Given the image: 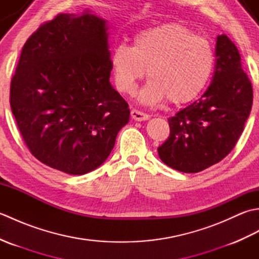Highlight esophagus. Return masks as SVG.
I'll use <instances>...</instances> for the list:
<instances>
[{
  "instance_id": "1",
  "label": "esophagus",
  "mask_w": 259,
  "mask_h": 259,
  "mask_svg": "<svg viewBox=\"0 0 259 259\" xmlns=\"http://www.w3.org/2000/svg\"><path fill=\"white\" fill-rule=\"evenodd\" d=\"M131 118H133L136 121H145V120L149 119V115H148L145 112L139 111V110L133 109V110H131Z\"/></svg>"
}]
</instances>
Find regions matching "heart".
<instances>
[{
    "label": "heart",
    "instance_id": "b5f03b06",
    "mask_svg": "<svg viewBox=\"0 0 259 259\" xmlns=\"http://www.w3.org/2000/svg\"><path fill=\"white\" fill-rule=\"evenodd\" d=\"M111 69L117 89L133 93L147 74L150 80L141 90L142 103L164 99L185 104L194 100L210 79L214 52L206 37L183 24L164 23L137 33L134 45L121 42L111 52Z\"/></svg>",
    "mask_w": 259,
    "mask_h": 259
}]
</instances>
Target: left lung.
<instances>
[{"instance_id": "1", "label": "left lung", "mask_w": 259, "mask_h": 259, "mask_svg": "<svg viewBox=\"0 0 259 259\" xmlns=\"http://www.w3.org/2000/svg\"><path fill=\"white\" fill-rule=\"evenodd\" d=\"M230 38L218 35L210 85L198 101L168 119L170 135L158 148L161 160L186 174L202 171L233 150L252 106V87Z\"/></svg>"}]
</instances>
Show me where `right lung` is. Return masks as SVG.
<instances>
[{"mask_svg":"<svg viewBox=\"0 0 259 259\" xmlns=\"http://www.w3.org/2000/svg\"><path fill=\"white\" fill-rule=\"evenodd\" d=\"M106 20L58 14L27 38L11 80L10 104L37 160L69 175L98 168L130 109L110 83Z\"/></svg>","mask_w":259,"mask_h":259,"instance_id":"add662e5","label":"right lung"}]
</instances>
